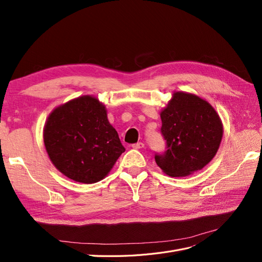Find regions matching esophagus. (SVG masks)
I'll list each match as a JSON object with an SVG mask.
<instances>
[{"instance_id":"esophagus-1","label":"esophagus","mask_w":262,"mask_h":262,"mask_svg":"<svg viewBox=\"0 0 262 262\" xmlns=\"http://www.w3.org/2000/svg\"><path fill=\"white\" fill-rule=\"evenodd\" d=\"M132 147H133V148H136V149L143 148V147H144V143H142V142H138V143L133 144V145H132Z\"/></svg>"}]
</instances>
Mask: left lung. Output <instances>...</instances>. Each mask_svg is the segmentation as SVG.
<instances>
[{"label": "left lung", "instance_id": "left-lung-1", "mask_svg": "<svg viewBox=\"0 0 262 262\" xmlns=\"http://www.w3.org/2000/svg\"><path fill=\"white\" fill-rule=\"evenodd\" d=\"M161 133L166 141L155 162L170 177H186L201 170L215 156L223 125L208 101L177 92L161 113Z\"/></svg>", "mask_w": 262, "mask_h": 262}]
</instances>
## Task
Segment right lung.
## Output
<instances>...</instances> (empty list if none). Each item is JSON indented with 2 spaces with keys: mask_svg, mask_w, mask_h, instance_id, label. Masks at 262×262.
<instances>
[{
  "mask_svg": "<svg viewBox=\"0 0 262 262\" xmlns=\"http://www.w3.org/2000/svg\"><path fill=\"white\" fill-rule=\"evenodd\" d=\"M43 142L55 167L83 184L101 180L125 150L105 106L92 96L55 108L45 125Z\"/></svg>",
  "mask_w": 262,
  "mask_h": 262,
  "instance_id": "1",
  "label": "right lung"
}]
</instances>
